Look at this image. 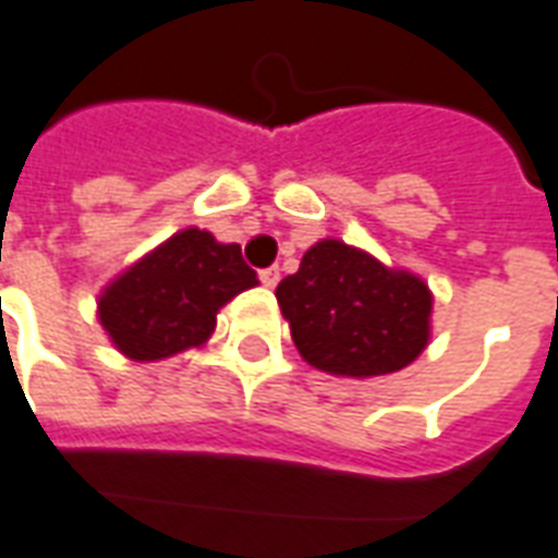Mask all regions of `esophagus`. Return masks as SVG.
<instances>
[{
    "instance_id": "34e87169",
    "label": "esophagus",
    "mask_w": 558,
    "mask_h": 558,
    "mask_svg": "<svg viewBox=\"0 0 558 558\" xmlns=\"http://www.w3.org/2000/svg\"><path fill=\"white\" fill-rule=\"evenodd\" d=\"M259 280H263V287H268V290H271V287H278V280H280V268H278V266H268V268H263V271H259Z\"/></svg>"
}]
</instances>
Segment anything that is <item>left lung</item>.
Segmentation results:
<instances>
[{"label":"left lung","mask_w":558,"mask_h":558,"mask_svg":"<svg viewBox=\"0 0 558 558\" xmlns=\"http://www.w3.org/2000/svg\"><path fill=\"white\" fill-rule=\"evenodd\" d=\"M275 295L301 357L325 373L352 378L396 373L428 342L426 283L337 239L313 245Z\"/></svg>","instance_id":"obj_1"}]
</instances>
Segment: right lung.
Returning <instances> with one entry per match:
<instances>
[{
  "mask_svg": "<svg viewBox=\"0 0 558 558\" xmlns=\"http://www.w3.org/2000/svg\"><path fill=\"white\" fill-rule=\"evenodd\" d=\"M257 287V271L239 245H218L213 233L189 227L100 295V322L132 361H162L213 333L218 307Z\"/></svg>",
  "mask_w": 558,
  "mask_h": 558,
  "instance_id": "right-lung-1",
  "label": "right lung"
}]
</instances>
